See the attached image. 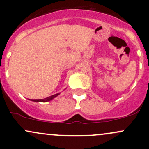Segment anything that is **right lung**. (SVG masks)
Instances as JSON below:
<instances>
[{
	"instance_id": "obj_1",
	"label": "right lung",
	"mask_w": 149,
	"mask_h": 149,
	"mask_svg": "<svg viewBox=\"0 0 149 149\" xmlns=\"http://www.w3.org/2000/svg\"><path fill=\"white\" fill-rule=\"evenodd\" d=\"M59 95H60V93L55 94V95H53L50 97H46L45 99H42V100H31V101H33V102H49V101L52 100L53 99L55 98V97H57Z\"/></svg>"
}]
</instances>
